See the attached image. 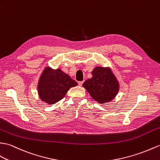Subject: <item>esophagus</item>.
I'll return each mask as SVG.
<instances>
[{
    "label": "esophagus",
    "mask_w": 160,
    "mask_h": 160,
    "mask_svg": "<svg viewBox=\"0 0 160 160\" xmlns=\"http://www.w3.org/2000/svg\"><path fill=\"white\" fill-rule=\"evenodd\" d=\"M82 84H83V81L82 82H78V84H79V86H82Z\"/></svg>",
    "instance_id": "obj_1"
}]
</instances>
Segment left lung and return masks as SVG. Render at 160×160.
<instances>
[{
	"instance_id": "left-lung-1",
	"label": "left lung",
	"mask_w": 160,
	"mask_h": 160,
	"mask_svg": "<svg viewBox=\"0 0 160 160\" xmlns=\"http://www.w3.org/2000/svg\"><path fill=\"white\" fill-rule=\"evenodd\" d=\"M91 73L92 78L84 82L83 87L98 103H105L112 101L119 91V82L112 69L96 67Z\"/></svg>"
}]
</instances>
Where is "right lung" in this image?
<instances>
[{"mask_svg":"<svg viewBox=\"0 0 160 160\" xmlns=\"http://www.w3.org/2000/svg\"><path fill=\"white\" fill-rule=\"evenodd\" d=\"M78 85L68 74L60 68L47 66L39 78L38 92L40 99L48 104H54L65 97L70 88Z\"/></svg>","mask_w":160,"mask_h":160,"instance_id":"add662e5","label":"right lung"}]
</instances>
